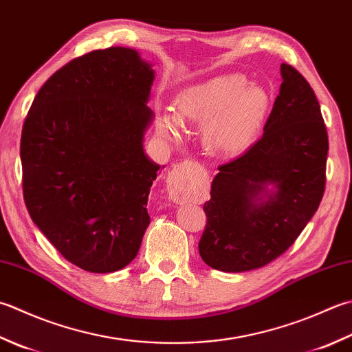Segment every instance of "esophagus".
<instances>
[{"label":"esophagus","mask_w":352,"mask_h":352,"mask_svg":"<svg viewBox=\"0 0 352 352\" xmlns=\"http://www.w3.org/2000/svg\"><path fill=\"white\" fill-rule=\"evenodd\" d=\"M199 170L194 162H182L172 169L168 177V194L172 201L177 204L190 201L194 197V180Z\"/></svg>","instance_id":"1"}]
</instances>
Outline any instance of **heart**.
<instances>
[{"label": "heart", "mask_w": 352, "mask_h": 352, "mask_svg": "<svg viewBox=\"0 0 352 352\" xmlns=\"http://www.w3.org/2000/svg\"><path fill=\"white\" fill-rule=\"evenodd\" d=\"M270 96L249 84L243 74H223L184 89L175 99V113L157 117V128L169 137L180 134V120L204 125L206 146L218 155H238L258 140Z\"/></svg>", "instance_id": "b5f03b06"}]
</instances>
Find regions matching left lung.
I'll return each instance as SVG.
<instances>
[{
    "instance_id": "obj_1",
    "label": "left lung",
    "mask_w": 352,
    "mask_h": 352,
    "mask_svg": "<svg viewBox=\"0 0 352 352\" xmlns=\"http://www.w3.org/2000/svg\"><path fill=\"white\" fill-rule=\"evenodd\" d=\"M280 74L263 137L218 168L204 203L198 250L219 272H249L280 256L325 192L328 134L319 100L296 68L280 64Z\"/></svg>"
}]
</instances>
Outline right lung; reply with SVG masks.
<instances>
[{
	"label": "right lung",
	"mask_w": 352,
	"mask_h": 352,
	"mask_svg": "<svg viewBox=\"0 0 352 352\" xmlns=\"http://www.w3.org/2000/svg\"><path fill=\"white\" fill-rule=\"evenodd\" d=\"M154 70L133 48L109 47L47 79L21 134L23 192L33 223L85 272L137 256L160 166L143 151Z\"/></svg>",
	"instance_id": "obj_1"
}]
</instances>
